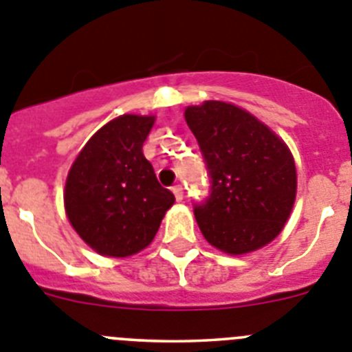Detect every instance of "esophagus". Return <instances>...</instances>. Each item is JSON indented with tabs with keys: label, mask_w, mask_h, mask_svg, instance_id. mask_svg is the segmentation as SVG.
<instances>
[{
	"label": "esophagus",
	"mask_w": 352,
	"mask_h": 352,
	"mask_svg": "<svg viewBox=\"0 0 352 352\" xmlns=\"http://www.w3.org/2000/svg\"><path fill=\"white\" fill-rule=\"evenodd\" d=\"M173 192H174V197H176V201H182V199H183V186L182 185H174Z\"/></svg>",
	"instance_id": "1"
}]
</instances>
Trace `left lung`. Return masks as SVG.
Here are the masks:
<instances>
[{"instance_id": "1", "label": "left lung", "mask_w": 352, "mask_h": 352, "mask_svg": "<svg viewBox=\"0 0 352 352\" xmlns=\"http://www.w3.org/2000/svg\"><path fill=\"white\" fill-rule=\"evenodd\" d=\"M210 176L195 220L208 243L232 256L268 245L296 197V167L284 141L256 116L226 102L185 111Z\"/></svg>"}]
</instances>
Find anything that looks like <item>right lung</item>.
<instances>
[{"label":"right lung","mask_w":352,"mask_h":352,"mask_svg":"<svg viewBox=\"0 0 352 352\" xmlns=\"http://www.w3.org/2000/svg\"><path fill=\"white\" fill-rule=\"evenodd\" d=\"M153 116L125 114L86 142L67 185L65 210L77 234L98 254L126 257L148 247L174 204L158 183L142 144Z\"/></svg>","instance_id":"obj_1"}]
</instances>
